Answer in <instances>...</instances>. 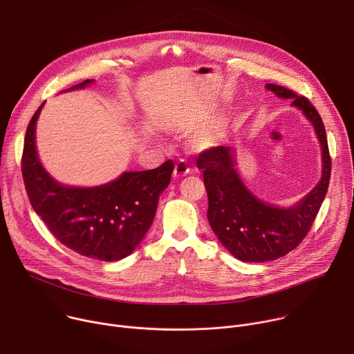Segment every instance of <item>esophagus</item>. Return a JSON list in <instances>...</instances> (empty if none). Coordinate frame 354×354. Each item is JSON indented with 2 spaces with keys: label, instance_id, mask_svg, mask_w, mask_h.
<instances>
[{
  "label": "esophagus",
  "instance_id": "34e87169",
  "mask_svg": "<svg viewBox=\"0 0 354 354\" xmlns=\"http://www.w3.org/2000/svg\"><path fill=\"white\" fill-rule=\"evenodd\" d=\"M189 167L186 164L185 160H179L174 168V176L175 178H180V176H186L189 174Z\"/></svg>",
  "mask_w": 354,
  "mask_h": 354
}]
</instances>
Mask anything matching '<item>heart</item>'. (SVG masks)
Segmentation results:
<instances>
[{
  "mask_svg": "<svg viewBox=\"0 0 354 354\" xmlns=\"http://www.w3.org/2000/svg\"><path fill=\"white\" fill-rule=\"evenodd\" d=\"M217 140H218V131L216 129H213V130H209V131H205V133H200L194 138L193 144L198 149H206V148L213 147L217 142Z\"/></svg>",
  "mask_w": 354,
  "mask_h": 354,
  "instance_id": "1",
  "label": "heart"
}]
</instances>
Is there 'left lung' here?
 Here are the masks:
<instances>
[{
    "instance_id": "left-lung-1",
    "label": "left lung",
    "mask_w": 354,
    "mask_h": 354,
    "mask_svg": "<svg viewBox=\"0 0 354 354\" xmlns=\"http://www.w3.org/2000/svg\"><path fill=\"white\" fill-rule=\"evenodd\" d=\"M266 88L279 97L291 99V105L313 123L322 148V176L297 205L281 209L263 203L249 192L235 169L232 147L201 151L197 168L203 171L209 196V223L220 242L243 262L274 261L301 243L326 196L332 169L325 126L310 100L281 85L266 84Z\"/></svg>"
}]
</instances>
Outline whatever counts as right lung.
<instances>
[{
    "instance_id": "1",
    "label": "right lung",
    "mask_w": 354,
    "mask_h": 354,
    "mask_svg": "<svg viewBox=\"0 0 354 354\" xmlns=\"http://www.w3.org/2000/svg\"><path fill=\"white\" fill-rule=\"evenodd\" d=\"M92 82L86 80L67 91ZM43 105L28 124L22 153V176L33 210L64 246L82 257L105 262L129 257L154 220L174 162L168 160L156 169L124 172L96 187L64 186L44 171L36 153L35 129Z\"/></svg>"
}]
</instances>
